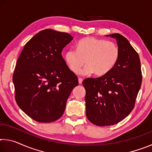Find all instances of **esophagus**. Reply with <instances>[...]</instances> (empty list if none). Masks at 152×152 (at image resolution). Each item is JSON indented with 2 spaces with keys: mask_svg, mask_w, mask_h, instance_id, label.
<instances>
[{
  "mask_svg": "<svg viewBox=\"0 0 152 152\" xmlns=\"http://www.w3.org/2000/svg\"><path fill=\"white\" fill-rule=\"evenodd\" d=\"M82 81H83V80L81 78H78V82H79V84H82Z\"/></svg>",
  "mask_w": 152,
  "mask_h": 152,
  "instance_id": "34e87169",
  "label": "esophagus"
}]
</instances>
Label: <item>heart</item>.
Returning a JSON list of instances; mask_svg holds the SVG:
<instances>
[{
	"label": "heart",
	"mask_w": 152,
	"mask_h": 152,
	"mask_svg": "<svg viewBox=\"0 0 152 152\" xmlns=\"http://www.w3.org/2000/svg\"><path fill=\"white\" fill-rule=\"evenodd\" d=\"M120 51L116 43L105 39L88 37L76 43V50H68L64 55L67 66L73 73H78L84 63L87 65L80 73H93L97 76L107 74L116 65Z\"/></svg>",
	"instance_id": "heart-1"
}]
</instances>
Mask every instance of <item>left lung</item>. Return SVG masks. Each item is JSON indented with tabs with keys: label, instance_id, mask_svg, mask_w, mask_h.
I'll return each instance as SVG.
<instances>
[{
	"label": "left lung",
	"instance_id": "obj_1",
	"mask_svg": "<svg viewBox=\"0 0 152 152\" xmlns=\"http://www.w3.org/2000/svg\"><path fill=\"white\" fill-rule=\"evenodd\" d=\"M116 38L119 58L106 75L86 78L82 82L86 90V114L92 124L113 125L128 116L135 107L142 81L140 56L129 41L119 33Z\"/></svg>",
	"mask_w": 152,
	"mask_h": 152
}]
</instances>
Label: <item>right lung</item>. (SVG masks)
Instances as JSON below:
<instances>
[{"label":"right lung","mask_w":152,"mask_h":152,"mask_svg":"<svg viewBox=\"0 0 152 152\" xmlns=\"http://www.w3.org/2000/svg\"><path fill=\"white\" fill-rule=\"evenodd\" d=\"M73 37L47 29L33 37L23 49L12 76L18 106L32 119L56 121L62 116L78 77L61 56Z\"/></svg>","instance_id":"obj_1"}]
</instances>
